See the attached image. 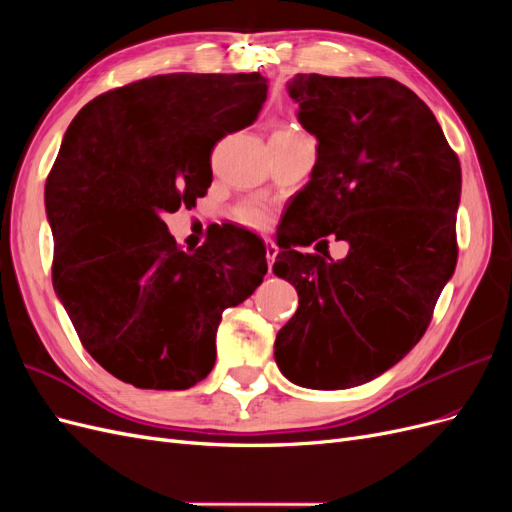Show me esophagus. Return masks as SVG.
I'll use <instances>...</instances> for the list:
<instances>
[{"mask_svg": "<svg viewBox=\"0 0 512 512\" xmlns=\"http://www.w3.org/2000/svg\"><path fill=\"white\" fill-rule=\"evenodd\" d=\"M267 262H269V271H271V265H273V262H275V256H277V247L273 245V243H269L267 241Z\"/></svg>", "mask_w": 512, "mask_h": 512, "instance_id": "1", "label": "esophagus"}]
</instances>
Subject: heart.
<instances>
[{
    "mask_svg": "<svg viewBox=\"0 0 512 512\" xmlns=\"http://www.w3.org/2000/svg\"><path fill=\"white\" fill-rule=\"evenodd\" d=\"M273 134H277V136H294V134H301V132L290 130V128H280V130H275ZM237 215H239V220L243 224L252 226V228H260V226H265V222H267L265 213H262L258 207H243V209H239Z\"/></svg>",
    "mask_w": 512,
    "mask_h": 512,
    "instance_id": "heart-1",
    "label": "heart"
}]
</instances>
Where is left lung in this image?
I'll return each instance as SVG.
<instances>
[{
	"instance_id": "8db88e82",
	"label": "left lung",
	"mask_w": 512,
	"mask_h": 512,
	"mask_svg": "<svg viewBox=\"0 0 512 512\" xmlns=\"http://www.w3.org/2000/svg\"><path fill=\"white\" fill-rule=\"evenodd\" d=\"M288 96L318 138L307 185L277 228L273 273L299 292L275 339L282 374L305 389L378 378L418 344L457 265L461 166L412 89L386 76L297 74ZM349 256L301 255L326 237Z\"/></svg>"
}]
</instances>
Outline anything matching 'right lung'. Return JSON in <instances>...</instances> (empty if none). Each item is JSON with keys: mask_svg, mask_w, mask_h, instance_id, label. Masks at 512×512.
Listing matches in <instances>:
<instances>
[{"mask_svg": "<svg viewBox=\"0 0 512 512\" xmlns=\"http://www.w3.org/2000/svg\"><path fill=\"white\" fill-rule=\"evenodd\" d=\"M265 100L258 72L158 74L85 104L61 141L44 188L53 288L85 350L136 389L207 378L222 312L267 273L254 232L226 224L183 252L162 220L207 194L215 143Z\"/></svg>", "mask_w": 512, "mask_h": 512, "instance_id": "1", "label": "right lung"}]
</instances>
